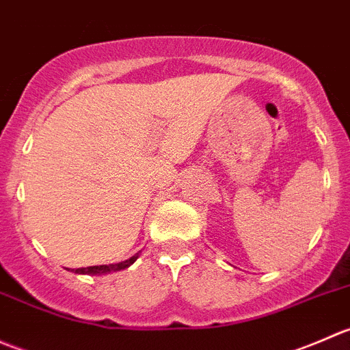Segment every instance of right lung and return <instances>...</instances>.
Listing matches in <instances>:
<instances>
[{
  "label": "right lung",
  "instance_id": "right-lung-1",
  "mask_svg": "<svg viewBox=\"0 0 350 350\" xmlns=\"http://www.w3.org/2000/svg\"><path fill=\"white\" fill-rule=\"evenodd\" d=\"M137 257H139V252H137L135 256L130 257V259L123 260V262H118V264H103V266L79 267V269H69V271H72V273H76V274H91V276H94V274L115 273V271H122V269H125V267L132 266V264L137 260Z\"/></svg>",
  "mask_w": 350,
  "mask_h": 350
}]
</instances>
